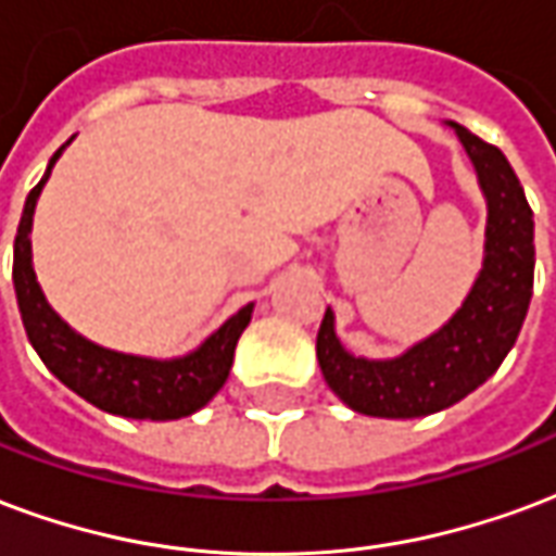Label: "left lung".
Here are the masks:
<instances>
[{
    "label": "left lung",
    "mask_w": 556,
    "mask_h": 556,
    "mask_svg": "<svg viewBox=\"0 0 556 556\" xmlns=\"http://www.w3.org/2000/svg\"><path fill=\"white\" fill-rule=\"evenodd\" d=\"M468 150L485 201L483 273L447 326L391 362L355 358L340 346L334 314L317 334L319 370L328 388L370 417H424L459 403L492 376L513 350L533 295V210L501 150L450 124Z\"/></svg>",
    "instance_id": "obj_1"
}]
</instances>
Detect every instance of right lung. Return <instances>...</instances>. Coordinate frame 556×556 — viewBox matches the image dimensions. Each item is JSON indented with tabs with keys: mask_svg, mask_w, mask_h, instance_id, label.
Segmentation results:
<instances>
[{
	"mask_svg": "<svg viewBox=\"0 0 556 556\" xmlns=\"http://www.w3.org/2000/svg\"><path fill=\"white\" fill-rule=\"evenodd\" d=\"M62 150L64 144L52 153L47 174L28 192L14 237V290H17L20 317L28 340L55 379H62L71 391L109 415L136 417V420H177L192 415L204 408L218 394V388L228 382L237 340L249 326L254 305L242 307L198 350L174 362H153V358L103 350L83 334H76L40 293L31 269V239H28L38 194Z\"/></svg>",
	"mask_w": 556,
	"mask_h": 556,
	"instance_id": "obj_1",
	"label": "right lung"
}]
</instances>
